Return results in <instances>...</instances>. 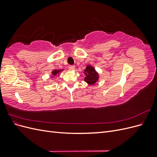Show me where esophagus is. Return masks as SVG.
Masks as SVG:
<instances>
[{"label": "esophagus", "mask_w": 157, "mask_h": 157, "mask_svg": "<svg viewBox=\"0 0 157 157\" xmlns=\"http://www.w3.org/2000/svg\"><path fill=\"white\" fill-rule=\"evenodd\" d=\"M69 69L71 70V71H74L75 69V66H74V65H71V66H69Z\"/></svg>", "instance_id": "esophagus-1"}]
</instances>
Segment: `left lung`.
<instances>
[{"label":"left lung","mask_w":157,"mask_h":157,"mask_svg":"<svg viewBox=\"0 0 157 157\" xmlns=\"http://www.w3.org/2000/svg\"><path fill=\"white\" fill-rule=\"evenodd\" d=\"M83 73L85 75L84 81L88 85H94L99 80V73L92 65H87Z\"/></svg>","instance_id":"obj_1"}]
</instances>
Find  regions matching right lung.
<instances>
[{
	"mask_svg": "<svg viewBox=\"0 0 157 157\" xmlns=\"http://www.w3.org/2000/svg\"><path fill=\"white\" fill-rule=\"evenodd\" d=\"M64 69H54V71H52V76H51V78H53L55 76H57V75H59L60 73L62 72V71H63Z\"/></svg>",
	"mask_w": 157,
	"mask_h": 157,
	"instance_id": "add662e5",
	"label": "right lung"
}]
</instances>
